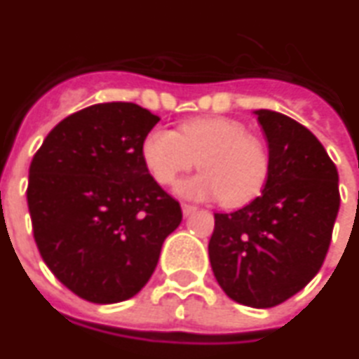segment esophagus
<instances>
[{
  "label": "esophagus",
  "mask_w": 359,
  "mask_h": 359,
  "mask_svg": "<svg viewBox=\"0 0 359 359\" xmlns=\"http://www.w3.org/2000/svg\"><path fill=\"white\" fill-rule=\"evenodd\" d=\"M196 210H198V207H194V205H188V203H182V215L184 216L194 215Z\"/></svg>",
  "instance_id": "1"
}]
</instances>
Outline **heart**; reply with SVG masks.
<instances>
[{"instance_id": "heart-1", "label": "heart", "mask_w": 359, "mask_h": 359, "mask_svg": "<svg viewBox=\"0 0 359 359\" xmlns=\"http://www.w3.org/2000/svg\"><path fill=\"white\" fill-rule=\"evenodd\" d=\"M141 160L163 186L177 184L180 175L198 163L203 171L184 180L179 191L191 199L220 198L226 207L252 201L269 177L264 141L228 116L190 118L179 131L152 128L141 141Z\"/></svg>"}]
</instances>
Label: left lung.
<instances>
[{"instance_id": "left-lung-1", "label": "left lung", "mask_w": 359, "mask_h": 359, "mask_svg": "<svg viewBox=\"0 0 359 359\" xmlns=\"http://www.w3.org/2000/svg\"><path fill=\"white\" fill-rule=\"evenodd\" d=\"M256 114L269 144V177L259 198L216 212L209 259L228 297L269 309L320 271L341 196L335 163L305 126L267 109Z\"/></svg>"}]
</instances>
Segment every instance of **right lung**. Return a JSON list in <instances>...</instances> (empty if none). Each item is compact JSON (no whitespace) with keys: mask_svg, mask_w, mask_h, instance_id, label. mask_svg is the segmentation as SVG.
I'll return each mask as SVG.
<instances>
[{"mask_svg":"<svg viewBox=\"0 0 359 359\" xmlns=\"http://www.w3.org/2000/svg\"><path fill=\"white\" fill-rule=\"evenodd\" d=\"M160 118L126 101L69 114L29 165L27 209L41 258L92 303H118L152 277L182 210L144 168L141 141Z\"/></svg>","mask_w":359,"mask_h":359,"instance_id":"1","label":"right lung"}]
</instances>
